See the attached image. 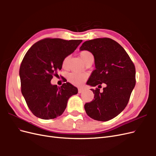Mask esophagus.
Returning <instances> with one entry per match:
<instances>
[{"mask_svg": "<svg viewBox=\"0 0 156 156\" xmlns=\"http://www.w3.org/2000/svg\"><path fill=\"white\" fill-rule=\"evenodd\" d=\"M83 90H84L83 88H79V89H78V92H79V94H81V92H83Z\"/></svg>", "mask_w": 156, "mask_h": 156, "instance_id": "obj_1", "label": "esophagus"}]
</instances>
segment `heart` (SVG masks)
I'll return each instance as SVG.
<instances>
[{
	"label": "heart",
	"instance_id": "heart-1",
	"mask_svg": "<svg viewBox=\"0 0 156 156\" xmlns=\"http://www.w3.org/2000/svg\"><path fill=\"white\" fill-rule=\"evenodd\" d=\"M80 56L83 60L84 64H87L88 62H93L94 60V56L90 51L88 50H83L80 52L79 53ZM69 56H66L63 59L62 62V68L64 69H67L68 66V61H69ZM88 77V75L84 73H77V72H72L68 75L67 78L68 81L72 83V84L76 86H80L86 81V79Z\"/></svg>",
	"mask_w": 156,
	"mask_h": 156
}]
</instances>
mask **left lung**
Here are the masks:
<instances>
[{"instance_id":"8db88e82","label":"left lung","mask_w":156,"mask_h":156,"mask_svg":"<svg viewBox=\"0 0 156 156\" xmlns=\"http://www.w3.org/2000/svg\"><path fill=\"white\" fill-rule=\"evenodd\" d=\"M80 50L90 51L94 56L96 69L87 84L99 88L103 83L106 85L103 92L91 89L94 99L84 105L87 114L98 121L114 119L127 106L135 86V65L124 49L108 37L84 41Z\"/></svg>"}]
</instances>
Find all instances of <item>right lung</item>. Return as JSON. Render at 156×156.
I'll list each match as a JSON object with an SVG mask.
<instances>
[{
  "instance_id": "obj_1",
  "label": "right lung",
  "mask_w": 156,
  "mask_h": 156,
  "mask_svg": "<svg viewBox=\"0 0 156 156\" xmlns=\"http://www.w3.org/2000/svg\"><path fill=\"white\" fill-rule=\"evenodd\" d=\"M81 40L45 38L28 50L20 68L21 92L32 114L44 120L60 116L69 98L78 92L68 82L57 87L51 83L62 68L66 56L77 49Z\"/></svg>"
}]
</instances>
